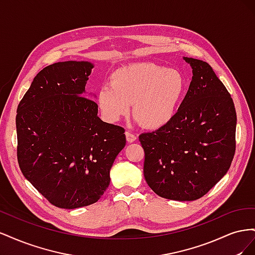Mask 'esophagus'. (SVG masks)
Here are the masks:
<instances>
[{
    "instance_id": "1",
    "label": "esophagus",
    "mask_w": 255,
    "mask_h": 255,
    "mask_svg": "<svg viewBox=\"0 0 255 255\" xmlns=\"http://www.w3.org/2000/svg\"><path fill=\"white\" fill-rule=\"evenodd\" d=\"M126 137H127L128 142H134L137 139V136L133 133H130L129 130H127L126 132Z\"/></svg>"
}]
</instances>
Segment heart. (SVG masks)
I'll return each mask as SVG.
<instances>
[{"label":"heart","instance_id":"heart-1","mask_svg":"<svg viewBox=\"0 0 255 255\" xmlns=\"http://www.w3.org/2000/svg\"><path fill=\"white\" fill-rule=\"evenodd\" d=\"M184 74L154 63H136L119 68L111 76V85L99 90L97 103L104 117L118 121L133 104L137 120L151 129L170 123L186 94Z\"/></svg>","mask_w":255,"mask_h":255}]
</instances>
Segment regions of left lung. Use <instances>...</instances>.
Returning a JSON list of instances; mask_svg holds the SVG:
<instances>
[{
    "mask_svg": "<svg viewBox=\"0 0 255 255\" xmlns=\"http://www.w3.org/2000/svg\"><path fill=\"white\" fill-rule=\"evenodd\" d=\"M184 59L192 68L189 89L173 120L142 133L143 175L161 198L194 201L227 173L236 149L233 100L212 67L203 60Z\"/></svg>",
    "mask_w": 255,
    "mask_h": 255,
    "instance_id": "8db88e82",
    "label": "left lung"
}]
</instances>
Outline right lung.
Here are the masks:
<instances>
[{"label":"right lung","instance_id":"1","mask_svg":"<svg viewBox=\"0 0 255 255\" xmlns=\"http://www.w3.org/2000/svg\"><path fill=\"white\" fill-rule=\"evenodd\" d=\"M94 68L61 61L43 68L18 105L17 157L30 184L60 208L96 203L125 148V128L103 122L98 104L84 97Z\"/></svg>","mask_w":255,"mask_h":255}]
</instances>
